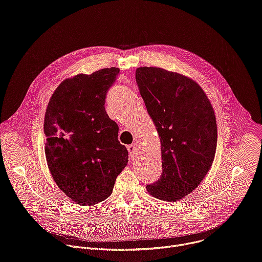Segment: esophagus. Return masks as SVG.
<instances>
[{
  "label": "esophagus",
  "instance_id": "esophagus-1",
  "mask_svg": "<svg viewBox=\"0 0 262 262\" xmlns=\"http://www.w3.org/2000/svg\"><path fill=\"white\" fill-rule=\"evenodd\" d=\"M138 148H139V144L137 142H135V143L127 146V150L130 155H134L138 150Z\"/></svg>",
  "mask_w": 262,
  "mask_h": 262
}]
</instances>
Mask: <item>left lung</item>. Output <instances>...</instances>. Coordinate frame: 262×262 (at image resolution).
<instances>
[{"label":"left lung","instance_id":"obj_1","mask_svg":"<svg viewBox=\"0 0 262 262\" xmlns=\"http://www.w3.org/2000/svg\"><path fill=\"white\" fill-rule=\"evenodd\" d=\"M136 81L161 140L163 173L146 190L157 199L179 201L213 163L217 129L212 105L198 83L178 72L139 67Z\"/></svg>","mask_w":262,"mask_h":262}]
</instances>
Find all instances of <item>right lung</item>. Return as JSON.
<instances>
[{"label": "right lung", "mask_w": 262, "mask_h": 262, "mask_svg": "<svg viewBox=\"0 0 262 262\" xmlns=\"http://www.w3.org/2000/svg\"><path fill=\"white\" fill-rule=\"evenodd\" d=\"M119 71L102 68L64 80L46 111L49 169L59 189L83 206L105 200L128 163L126 148L118 141V125L104 108L106 91Z\"/></svg>", "instance_id": "obj_1"}]
</instances>
